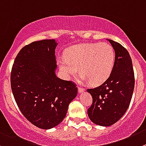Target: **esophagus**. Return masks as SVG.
Masks as SVG:
<instances>
[{
    "mask_svg": "<svg viewBox=\"0 0 146 146\" xmlns=\"http://www.w3.org/2000/svg\"><path fill=\"white\" fill-rule=\"evenodd\" d=\"M84 91H85V90H84V88H82V87H78V92L80 93L83 92H84Z\"/></svg>",
    "mask_w": 146,
    "mask_h": 146,
    "instance_id": "obj_1",
    "label": "esophagus"
}]
</instances>
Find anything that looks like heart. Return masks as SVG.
Wrapping results in <instances>:
<instances>
[{
    "mask_svg": "<svg viewBox=\"0 0 146 146\" xmlns=\"http://www.w3.org/2000/svg\"><path fill=\"white\" fill-rule=\"evenodd\" d=\"M115 53L109 44H84L67 49L57 64L65 78L69 79L80 70V80L100 85L110 77L113 70Z\"/></svg>",
    "mask_w": 146,
    "mask_h": 146,
    "instance_id": "b5f03b06",
    "label": "heart"
}]
</instances>
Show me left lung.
Returning a JSON list of instances; mask_svg holds the SVG:
<instances>
[{
	"label": "left lung",
	"mask_w": 146,
	"mask_h": 146,
	"mask_svg": "<svg viewBox=\"0 0 146 146\" xmlns=\"http://www.w3.org/2000/svg\"><path fill=\"white\" fill-rule=\"evenodd\" d=\"M115 53L113 70L100 86L88 89L92 104L87 110L90 120L101 126H110L127 111L133 96L135 77L128 51L119 43L108 39Z\"/></svg>",
	"instance_id": "8db88e82"
}]
</instances>
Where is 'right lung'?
<instances>
[{
  "mask_svg": "<svg viewBox=\"0 0 146 146\" xmlns=\"http://www.w3.org/2000/svg\"><path fill=\"white\" fill-rule=\"evenodd\" d=\"M54 39L34 41L21 49L11 74L12 92L19 110L30 123L41 129L58 125L77 95L74 82L59 79Z\"/></svg>",
  "mask_w": 146,
  "mask_h": 146,
  "instance_id": "add662e5",
  "label": "right lung"
}]
</instances>
